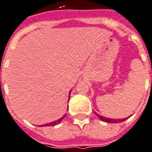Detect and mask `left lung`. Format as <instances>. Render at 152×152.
Returning a JSON list of instances; mask_svg holds the SVG:
<instances>
[{
  "instance_id": "8db88e82",
  "label": "left lung",
  "mask_w": 152,
  "mask_h": 152,
  "mask_svg": "<svg viewBox=\"0 0 152 152\" xmlns=\"http://www.w3.org/2000/svg\"><path fill=\"white\" fill-rule=\"evenodd\" d=\"M95 113V112H94ZM96 114V115H97L100 120L104 122H107V123H119V122H122V121H125L127 119H110V118H106V117H104V116H101V115H99L97 113H95Z\"/></svg>"
}]
</instances>
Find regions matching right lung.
Masks as SVG:
<instances>
[{"label": "right lung", "mask_w": 152, "mask_h": 152, "mask_svg": "<svg viewBox=\"0 0 152 152\" xmlns=\"http://www.w3.org/2000/svg\"><path fill=\"white\" fill-rule=\"evenodd\" d=\"M71 92V91H70ZM70 97V96H69ZM64 116L65 115H64V116L62 117V118H60V119H58V121H53V122H51V123H49V124H45V125H42V126H56V125H58V124H59L61 121H63V119L64 118Z\"/></svg>", "instance_id": "add662e5"}]
</instances>
